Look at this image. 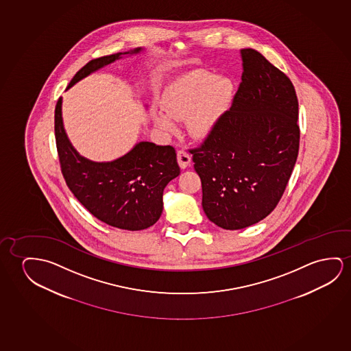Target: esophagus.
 Instances as JSON below:
<instances>
[{"label":"esophagus","instance_id":"34e87169","mask_svg":"<svg viewBox=\"0 0 351 351\" xmlns=\"http://www.w3.org/2000/svg\"><path fill=\"white\" fill-rule=\"evenodd\" d=\"M178 162L181 169H186L192 162V157L187 151L180 149L178 152Z\"/></svg>","mask_w":351,"mask_h":351}]
</instances>
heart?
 <instances>
[{
  "label": "heart",
  "mask_w": 351,
  "mask_h": 351,
  "mask_svg": "<svg viewBox=\"0 0 351 351\" xmlns=\"http://www.w3.org/2000/svg\"><path fill=\"white\" fill-rule=\"evenodd\" d=\"M235 88L227 77L198 70L182 77L162 99V112L153 113L158 129L175 135V122L187 119V130L197 140H206L219 130L233 102Z\"/></svg>",
  "instance_id": "obj_1"
}]
</instances>
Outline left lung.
Listing matches in <instances>:
<instances>
[{
	"instance_id": "1",
	"label": "left lung",
	"mask_w": 351,
	"mask_h": 351,
	"mask_svg": "<svg viewBox=\"0 0 351 351\" xmlns=\"http://www.w3.org/2000/svg\"><path fill=\"white\" fill-rule=\"evenodd\" d=\"M243 75L219 130L191 149L204 213L221 228L257 223L276 208L300 149L298 99L290 78L259 51H240Z\"/></svg>"
}]
</instances>
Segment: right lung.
<instances>
[{"mask_svg": "<svg viewBox=\"0 0 351 351\" xmlns=\"http://www.w3.org/2000/svg\"><path fill=\"white\" fill-rule=\"evenodd\" d=\"M89 61L72 78L67 88L111 64L122 54ZM56 149L61 173L77 200L104 223L127 230H141L157 222L162 211V191L180 175L173 146L137 143L130 152L113 162H95L81 157L72 147L62 125L61 97L54 114Z\"/></svg>", "mask_w": 351, "mask_h": 351, "instance_id": "obj_1", "label": "right lung"}]
</instances>
